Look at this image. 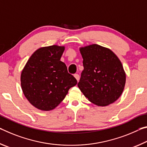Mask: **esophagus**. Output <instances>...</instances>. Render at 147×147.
Masks as SVG:
<instances>
[{
	"instance_id": "obj_1",
	"label": "esophagus",
	"mask_w": 147,
	"mask_h": 147,
	"mask_svg": "<svg viewBox=\"0 0 147 147\" xmlns=\"http://www.w3.org/2000/svg\"><path fill=\"white\" fill-rule=\"evenodd\" d=\"M74 77H75V78L77 79V81H79V76L78 75V74H74Z\"/></svg>"
}]
</instances>
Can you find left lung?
<instances>
[{
  "instance_id": "left-lung-1",
  "label": "left lung",
  "mask_w": 147,
  "mask_h": 147,
  "mask_svg": "<svg viewBox=\"0 0 147 147\" xmlns=\"http://www.w3.org/2000/svg\"><path fill=\"white\" fill-rule=\"evenodd\" d=\"M84 69L78 84L90 102L98 106L115 102L123 92L126 74L121 62L107 48L92 44L80 48Z\"/></svg>"
}]
</instances>
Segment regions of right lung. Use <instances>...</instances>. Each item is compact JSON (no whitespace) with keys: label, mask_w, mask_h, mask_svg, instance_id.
<instances>
[{"label":"right lung","mask_w":147,"mask_h":147,"mask_svg":"<svg viewBox=\"0 0 147 147\" xmlns=\"http://www.w3.org/2000/svg\"><path fill=\"white\" fill-rule=\"evenodd\" d=\"M64 51V47L58 45L40 48L30 57L21 73L24 95L40 110L55 109L78 83L60 61Z\"/></svg>","instance_id":"obj_1"}]
</instances>
